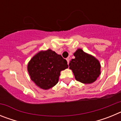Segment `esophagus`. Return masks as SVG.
I'll return each instance as SVG.
<instances>
[{
    "label": "esophagus",
    "mask_w": 121,
    "mask_h": 121,
    "mask_svg": "<svg viewBox=\"0 0 121 121\" xmlns=\"http://www.w3.org/2000/svg\"><path fill=\"white\" fill-rule=\"evenodd\" d=\"M66 60H67V63H68V64H69V63H70V58H67L66 59Z\"/></svg>",
    "instance_id": "obj_1"
}]
</instances>
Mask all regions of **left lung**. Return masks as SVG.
Returning <instances> with one entry per match:
<instances>
[{"mask_svg": "<svg viewBox=\"0 0 121 121\" xmlns=\"http://www.w3.org/2000/svg\"><path fill=\"white\" fill-rule=\"evenodd\" d=\"M74 56L75 58L71 59L69 68L72 70L76 81L84 84L95 82L100 74L99 61L81 49H78Z\"/></svg>", "mask_w": 121, "mask_h": 121, "instance_id": "1", "label": "left lung"}]
</instances>
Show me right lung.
<instances>
[{
    "mask_svg": "<svg viewBox=\"0 0 121 121\" xmlns=\"http://www.w3.org/2000/svg\"><path fill=\"white\" fill-rule=\"evenodd\" d=\"M68 67L61 55L51 50L40 51L31 59L28 65L30 78L40 88L48 90L58 82L60 71Z\"/></svg>",
    "mask_w": 121,
    "mask_h": 121,
    "instance_id": "right-lung-1",
    "label": "right lung"
}]
</instances>
